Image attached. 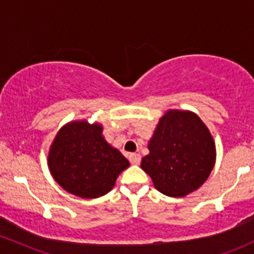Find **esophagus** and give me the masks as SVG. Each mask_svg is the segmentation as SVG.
Segmentation results:
<instances>
[{
	"mask_svg": "<svg viewBox=\"0 0 254 254\" xmlns=\"http://www.w3.org/2000/svg\"><path fill=\"white\" fill-rule=\"evenodd\" d=\"M129 161L131 164L138 165L141 163V156L138 153H131L129 156Z\"/></svg>",
	"mask_w": 254,
	"mask_h": 254,
	"instance_id": "esophagus-1",
	"label": "esophagus"
}]
</instances>
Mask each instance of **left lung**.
<instances>
[{
  "label": "left lung",
  "instance_id": "left-lung-1",
  "mask_svg": "<svg viewBox=\"0 0 254 254\" xmlns=\"http://www.w3.org/2000/svg\"><path fill=\"white\" fill-rule=\"evenodd\" d=\"M148 149L141 168L151 176L154 188L170 197H183L197 190L215 163L212 135L191 112H167L159 120Z\"/></svg>",
  "mask_w": 254,
  "mask_h": 254
}]
</instances>
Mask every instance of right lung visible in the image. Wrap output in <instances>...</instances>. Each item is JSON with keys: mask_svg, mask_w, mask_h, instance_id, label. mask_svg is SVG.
<instances>
[{"mask_svg": "<svg viewBox=\"0 0 254 254\" xmlns=\"http://www.w3.org/2000/svg\"><path fill=\"white\" fill-rule=\"evenodd\" d=\"M51 174L65 191L97 198L113 189L129 161L102 137V127L75 122L62 127L49 154Z\"/></svg>", "mask_w": 254, "mask_h": 254, "instance_id": "obj_1", "label": "right lung"}]
</instances>
